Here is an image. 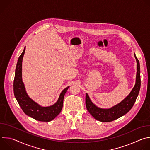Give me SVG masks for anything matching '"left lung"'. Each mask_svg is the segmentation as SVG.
Returning a JSON list of instances; mask_svg holds the SVG:
<instances>
[{
	"mask_svg": "<svg viewBox=\"0 0 150 150\" xmlns=\"http://www.w3.org/2000/svg\"><path fill=\"white\" fill-rule=\"evenodd\" d=\"M135 57L137 62L136 83L130 94L122 102L109 109H100L97 108V106H96L92 103L89 98L88 95L86 94L85 104H86L87 109L89 113L94 117V119L103 122H112L123 116L132 109L138 96L141 87L139 62L135 54Z\"/></svg>",
	"mask_w": 150,
	"mask_h": 150,
	"instance_id": "left-lung-1",
	"label": "left lung"
}]
</instances>
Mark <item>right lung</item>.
Returning <instances> with one entry per match:
<instances>
[{
    "label": "right lung",
    "mask_w": 150,
    "mask_h": 150,
    "mask_svg": "<svg viewBox=\"0 0 150 150\" xmlns=\"http://www.w3.org/2000/svg\"><path fill=\"white\" fill-rule=\"evenodd\" d=\"M25 51V47L19 56L16 64L13 81L15 97L25 114L38 121L50 122L60 113L63 108L64 96L69 87L62 91L57 101L51 106L41 107L32 100L27 95L22 81V62Z\"/></svg>",
    "instance_id": "add662e5"
}]
</instances>
